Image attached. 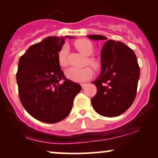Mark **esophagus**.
I'll use <instances>...</instances> for the list:
<instances>
[{"instance_id": "obj_1", "label": "esophagus", "mask_w": 158, "mask_h": 158, "mask_svg": "<svg viewBox=\"0 0 158 158\" xmlns=\"http://www.w3.org/2000/svg\"><path fill=\"white\" fill-rule=\"evenodd\" d=\"M86 85H87V84H85V83H84V84H81V86L82 88H85V86H86Z\"/></svg>"}]
</instances>
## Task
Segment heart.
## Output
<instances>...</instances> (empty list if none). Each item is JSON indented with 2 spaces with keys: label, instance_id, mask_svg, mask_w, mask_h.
<instances>
[{
  "label": "heart",
  "instance_id": "b5f03b06",
  "mask_svg": "<svg viewBox=\"0 0 158 158\" xmlns=\"http://www.w3.org/2000/svg\"><path fill=\"white\" fill-rule=\"evenodd\" d=\"M74 46L77 48V50L79 52H80L82 55L85 56H89L93 53L94 48L93 44H91L90 41L87 39H79L75 41ZM68 48L66 46L63 47L61 49V50L59 52L58 55V62L61 68H64L68 65ZM86 64H88L95 70H99L100 68V63L97 59L94 58L89 57L87 59ZM94 72L92 69L89 67L81 68V69H77L74 68H68L65 71V76L70 80L75 81V82H84L89 80L93 77Z\"/></svg>",
  "mask_w": 158,
  "mask_h": 158
}]
</instances>
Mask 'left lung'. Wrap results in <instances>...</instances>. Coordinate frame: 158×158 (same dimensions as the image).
I'll return each mask as SVG.
<instances>
[{"mask_svg": "<svg viewBox=\"0 0 158 158\" xmlns=\"http://www.w3.org/2000/svg\"><path fill=\"white\" fill-rule=\"evenodd\" d=\"M92 40H107L100 35H89ZM101 70L93 81L97 92L91 99L94 109L100 115H121L135 100L139 78V67L135 53L121 41L108 40L101 50Z\"/></svg>", "mask_w": 158, "mask_h": 158, "instance_id": "obj_1", "label": "left lung"}]
</instances>
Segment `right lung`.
<instances>
[{
    "label": "right lung",
    "instance_id": "add662e5",
    "mask_svg": "<svg viewBox=\"0 0 158 158\" xmlns=\"http://www.w3.org/2000/svg\"><path fill=\"white\" fill-rule=\"evenodd\" d=\"M67 38L73 39L46 38L30 46L19 59L16 79L20 100L27 111L41 122L56 123L66 118L81 90L80 85L66 79L58 62Z\"/></svg>",
    "mask_w": 158,
    "mask_h": 158
}]
</instances>
